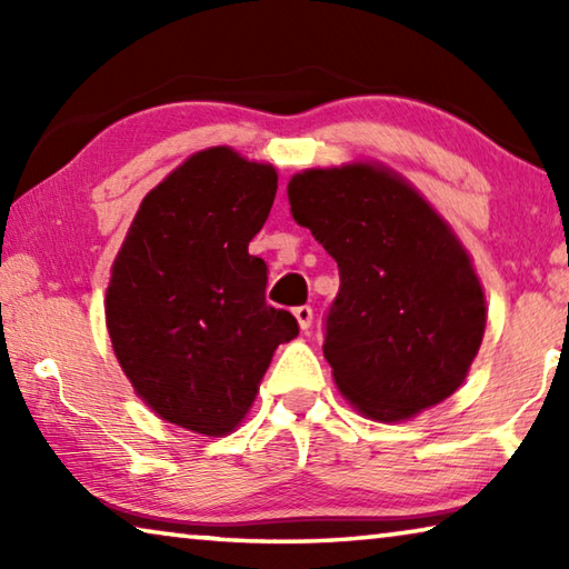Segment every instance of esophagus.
<instances>
[{"mask_svg": "<svg viewBox=\"0 0 569 569\" xmlns=\"http://www.w3.org/2000/svg\"><path fill=\"white\" fill-rule=\"evenodd\" d=\"M293 316L298 319V326H301L303 331L311 329V323H313V308H311V306H298V308H293Z\"/></svg>", "mask_w": 569, "mask_h": 569, "instance_id": "34e87169", "label": "esophagus"}]
</instances>
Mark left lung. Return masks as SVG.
Wrapping results in <instances>:
<instances>
[{
  "instance_id": "8db88e82",
  "label": "left lung",
  "mask_w": 569,
  "mask_h": 569,
  "mask_svg": "<svg viewBox=\"0 0 569 569\" xmlns=\"http://www.w3.org/2000/svg\"><path fill=\"white\" fill-rule=\"evenodd\" d=\"M296 223L339 263L323 319L333 379L366 417L399 421L451 397L485 336L469 256L407 182L371 166L288 182Z\"/></svg>"
}]
</instances>
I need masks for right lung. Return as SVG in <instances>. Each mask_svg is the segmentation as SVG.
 <instances>
[{"mask_svg": "<svg viewBox=\"0 0 569 569\" xmlns=\"http://www.w3.org/2000/svg\"><path fill=\"white\" fill-rule=\"evenodd\" d=\"M278 178L210 148L152 188L112 266L108 331L148 407L208 437L236 429L278 343L298 321L266 303L268 266L248 243L271 213Z\"/></svg>", "mask_w": 569, "mask_h": 569, "instance_id": "1", "label": "right lung"}]
</instances>
